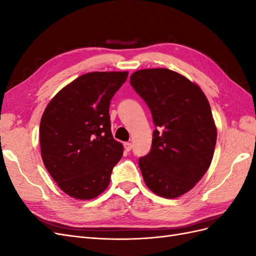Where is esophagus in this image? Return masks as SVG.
<instances>
[{
    "label": "esophagus",
    "instance_id": "obj_1",
    "mask_svg": "<svg viewBox=\"0 0 256 256\" xmlns=\"http://www.w3.org/2000/svg\"><path fill=\"white\" fill-rule=\"evenodd\" d=\"M124 148H125L126 152H130L131 148H132V144L129 143V142H125V143H124Z\"/></svg>",
    "mask_w": 256,
    "mask_h": 256
}]
</instances>
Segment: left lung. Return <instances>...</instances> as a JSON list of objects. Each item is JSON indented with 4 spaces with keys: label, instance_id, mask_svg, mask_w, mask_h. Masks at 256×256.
Here are the masks:
<instances>
[{
    "label": "left lung",
    "instance_id": "8db88e82",
    "mask_svg": "<svg viewBox=\"0 0 256 256\" xmlns=\"http://www.w3.org/2000/svg\"><path fill=\"white\" fill-rule=\"evenodd\" d=\"M130 84L156 127L150 152L138 158L144 182L157 196H180L212 164L216 129L210 106L196 84L166 68L136 72Z\"/></svg>",
    "mask_w": 256,
    "mask_h": 256
}]
</instances>
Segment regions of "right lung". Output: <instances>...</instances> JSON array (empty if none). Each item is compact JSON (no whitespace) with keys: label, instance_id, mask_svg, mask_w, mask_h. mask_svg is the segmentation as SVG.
Segmentation results:
<instances>
[{"label":"right lung","instance_id":"obj_1","mask_svg":"<svg viewBox=\"0 0 256 256\" xmlns=\"http://www.w3.org/2000/svg\"><path fill=\"white\" fill-rule=\"evenodd\" d=\"M127 76V72L83 74L46 108L40 126L42 161L68 196L90 200L110 184L122 145L112 136L109 109Z\"/></svg>","mask_w":256,"mask_h":256}]
</instances>
